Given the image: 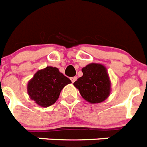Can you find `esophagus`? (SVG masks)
<instances>
[{"label":"esophagus","mask_w":147,"mask_h":147,"mask_svg":"<svg viewBox=\"0 0 147 147\" xmlns=\"http://www.w3.org/2000/svg\"><path fill=\"white\" fill-rule=\"evenodd\" d=\"M70 80H71V82H72V83H74L75 81L77 80V77H71V78H70Z\"/></svg>","instance_id":"obj_1"}]
</instances>
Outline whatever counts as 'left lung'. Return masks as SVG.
Returning <instances> with one entry per match:
<instances>
[{"label": "left lung", "instance_id": "obj_1", "mask_svg": "<svg viewBox=\"0 0 147 147\" xmlns=\"http://www.w3.org/2000/svg\"><path fill=\"white\" fill-rule=\"evenodd\" d=\"M83 76L74 83L85 100L99 103L105 100L110 93L111 83L105 67L90 64L82 69Z\"/></svg>", "mask_w": 147, "mask_h": 147}]
</instances>
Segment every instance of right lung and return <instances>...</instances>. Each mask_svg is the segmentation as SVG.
<instances>
[{"label": "right lung", "mask_w": 147, "mask_h": 147, "mask_svg": "<svg viewBox=\"0 0 147 147\" xmlns=\"http://www.w3.org/2000/svg\"><path fill=\"white\" fill-rule=\"evenodd\" d=\"M70 83V80L60 73L57 67H47L34 75L28 83L27 90L29 97L36 103L48 107L53 105L62 89Z\"/></svg>", "instance_id": "add662e5"}]
</instances>
